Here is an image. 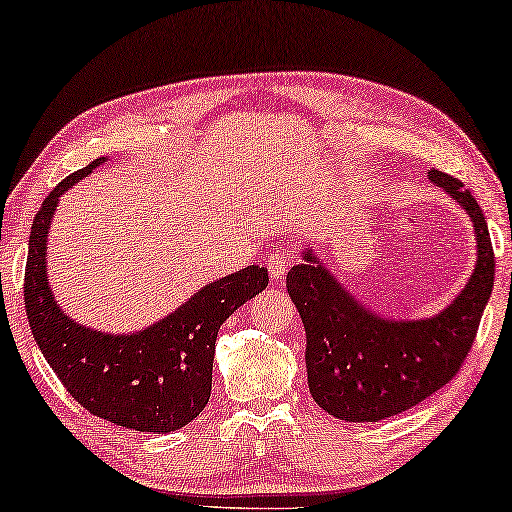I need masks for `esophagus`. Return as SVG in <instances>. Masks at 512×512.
Wrapping results in <instances>:
<instances>
[{"label": "esophagus", "mask_w": 512, "mask_h": 512, "mask_svg": "<svg viewBox=\"0 0 512 512\" xmlns=\"http://www.w3.org/2000/svg\"><path fill=\"white\" fill-rule=\"evenodd\" d=\"M288 267H290V256L288 254H279V251H276V254L267 256V272H270L274 281L283 279V276H286V272H288Z\"/></svg>", "instance_id": "1"}]
</instances>
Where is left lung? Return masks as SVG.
<instances>
[{"instance_id":"left-lung-1","label":"left lung","mask_w":512,"mask_h":512,"mask_svg":"<svg viewBox=\"0 0 512 512\" xmlns=\"http://www.w3.org/2000/svg\"><path fill=\"white\" fill-rule=\"evenodd\" d=\"M429 179L474 222L476 265L445 311L426 320H388L340 286L313 249L288 272L286 286L306 329V372L313 399L345 422H379L413 408L458 374L472 349L494 286V251L481 206L440 170Z\"/></svg>"}]
</instances>
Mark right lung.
<instances>
[{"instance_id": "add662e5", "label": "right lung", "mask_w": 512, "mask_h": 512, "mask_svg": "<svg viewBox=\"0 0 512 512\" xmlns=\"http://www.w3.org/2000/svg\"><path fill=\"white\" fill-rule=\"evenodd\" d=\"M106 158L63 179L45 197L29 236L24 306L33 338L67 392L102 420L133 431L170 433L206 408L217 331L267 288V267L249 265L195 292L161 322L136 333H102L70 320L47 279V231L67 188Z\"/></svg>"}]
</instances>
